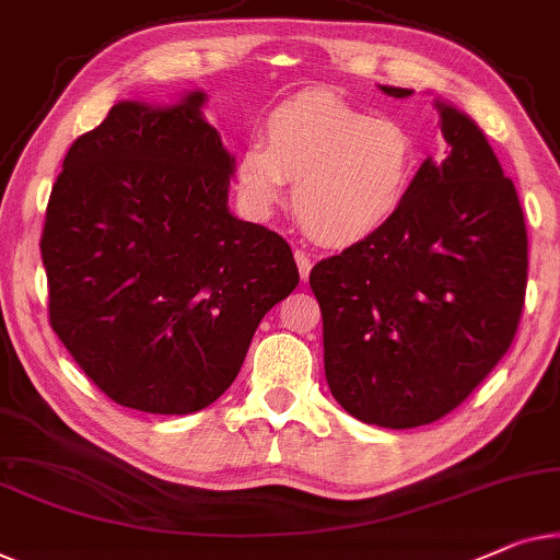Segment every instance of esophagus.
Masks as SVG:
<instances>
[{
	"label": "esophagus",
	"instance_id": "esophagus-1",
	"mask_svg": "<svg viewBox=\"0 0 560 560\" xmlns=\"http://www.w3.org/2000/svg\"><path fill=\"white\" fill-rule=\"evenodd\" d=\"M295 262H298L300 278H303V282H307V278H311V267H313L311 255H307L305 249H295Z\"/></svg>",
	"mask_w": 560,
	"mask_h": 560
}]
</instances>
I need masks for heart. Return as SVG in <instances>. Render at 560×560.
<instances>
[{
  "instance_id": "heart-1",
  "label": "heart",
  "mask_w": 560,
  "mask_h": 560,
  "mask_svg": "<svg viewBox=\"0 0 560 560\" xmlns=\"http://www.w3.org/2000/svg\"><path fill=\"white\" fill-rule=\"evenodd\" d=\"M419 145L401 120L374 116L328 91H307L267 113L265 143L240 151L234 182L257 214L272 212L295 182L303 230L326 245H355L386 230L407 205Z\"/></svg>"
}]
</instances>
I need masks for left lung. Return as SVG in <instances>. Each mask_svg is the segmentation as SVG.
I'll use <instances>...</instances> for the list:
<instances>
[{
  "label": "left lung",
  "instance_id": "8db88e82",
  "mask_svg": "<svg viewBox=\"0 0 560 560\" xmlns=\"http://www.w3.org/2000/svg\"><path fill=\"white\" fill-rule=\"evenodd\" d=\"M434 108L447 156L424 159L386 230L311 270L330 394L386 429L432 424L472 394L513 343L528 280L513 182L467 113Z\"/></svg>",
  "mask_w": 560,
  "mask_h": 560
}]
</instances>
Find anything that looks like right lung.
<instances>
[{
  "label": "right lung",
  "mask_w": 560,
  "mask_h": 560,
  "mask_svg": "<svg viewBox=\"0 0 560 560\" xmlns=\"http://www.w3.org/2000/svg\"><path fill=\"white\" fill-rule=\"evenodd\" d=\"M205 103L113 105L70 145L39 242L52 330L103 394L149 415L220 399L300 282L288 242L230 212L234 156Z\"/></svg>",
  "instance_id": "1"
}]
</instances>
